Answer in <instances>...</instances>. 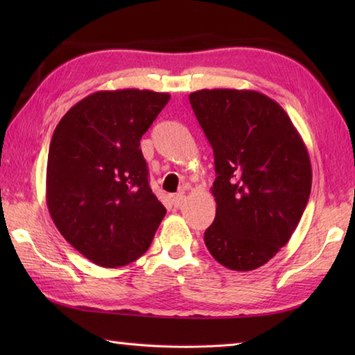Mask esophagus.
Returning <instances> with one entry per match:
<instances>
[{
	"instance_id": "1",
	"label": "esophagus",
	"mask_w": 355,
	"mask_h": 355,
	"mask_svg": "<svg viewBox=\"0 0 355 355\" xmlns=\"http://www.w3.org/2000/svg\"><path fill=\"white\" fill-rule=\"evenodd\" d=\"M184 199H186V197H184V194H183V192H178V194H175V196H173V197H172V205H173V207H175V208H180V207H182V205H183V202H184Z\"/></svg>"
}]
</instances>
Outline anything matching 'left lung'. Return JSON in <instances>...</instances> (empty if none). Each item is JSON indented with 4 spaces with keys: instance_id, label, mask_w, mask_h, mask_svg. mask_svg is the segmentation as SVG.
Listing matches in <instances>:
<instances>
[{
    "instance_id": "obj_1",
    "label": "left lung",
    "mask_w": 355,
    "mask_h": 355,
    "mask_svg": "<svg viewBox=\"0 0 355 355\" xmlns=\"http://www.w3.org/2000/svg\"><path fill=\"white\" fill-rule=\"evenodd\" d=\"M211 144L216 218L205 244L233 271L263 266L290 241L311 191L307 147L279 103L255 91L189 95Z\"/></svg>"
}]
</instances>
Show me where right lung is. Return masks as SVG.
<instances>
[{
    "label": "right lung",
    "instance_id": "obj_1",
    "mask_svg": "<svg viewBox=\"0 0 355 355\" xmlns=\"http://www.w3.org/2000/svg\"><path fill=\"white\" fill-rule=\"evenodd\" d=\"M169 94L100 91L70 107L53 133L46 205L61 235L103 268L147 252L166 216L150 189L141 137Z\"/></svg>",
    "mask_w": 355,
    "mask_h": 355
}]
</instances>
